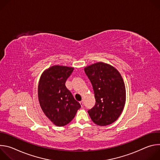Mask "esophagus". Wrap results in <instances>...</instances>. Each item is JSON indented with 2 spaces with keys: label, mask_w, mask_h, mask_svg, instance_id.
I'll return each instance as SVG.
<instances>
[{
  "label": "esophagus",
  "mask_w": 160,
  "mask_h": 160,
  "mask_svg": "<svg viewBox=\"0 0 160 160\" xmlns=\"http://www.w3.org/2000/svg\"><path fill=\"white\" fill-rule=\"evenodd\" d=\"M80 105H81V106H82V107H83V101H80Z\"/></svg>",
  "instance_id": "1"
}]
</instances>
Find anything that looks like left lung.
Instances as JSON below:
<instances>
[{"label":"left lung","mask_w":160,"mask_h":160,"mask_svg":"<svg viewBox=\"0 0 160 160\" xmlns=\"http://www.w3.org/2000/svg\"><path fill=\"white\" fill-rule=\"evenodd\" d=\"M85 73L92 83L95 106L88 110L94 123L100 126L115 122L124 108L126 99L123 78L112 66L99 62L88 66Z\"/></svg>","instance_id":"obj_1"}]
</instances>
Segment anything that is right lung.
<instances>
[{
    "instance_id": "1",
    "label": "right lung",
    "mask_w": 160,
    "mask_h": 160,
    "mask_svg": "<svg viewBox=\"0 0 160 160\" xmlns=\"http://www.w3.org/2000/svg\"><path fill=\"white\" fill-rule=\"evenodd\" d=\"M73 68L53 66L42 75L38 87L40 107L46 117L56 125L69 123L81 108L65 83Z\"/></svg>"
}]
</instances>
